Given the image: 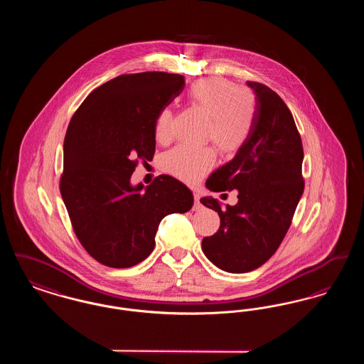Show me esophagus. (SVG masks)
<instances>
[{"instance_id":"esophagus-1","label":"esophagus","mask_w":364,"mask_h":364,"mask_svg":"<svg viewBox=\"0 0 364 364\" xmlns=\"http://www.w3.org/2000/svg\"><path fill=\"white\" fill-rule=\"evenodd\" d=\"M193 198H195V203H193V210L195 211H198V210H202V203H200V200H199V193H193Z\"/></svg>"}]
</instances>
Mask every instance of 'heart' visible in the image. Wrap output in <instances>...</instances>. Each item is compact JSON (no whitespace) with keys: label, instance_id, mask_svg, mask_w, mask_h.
Segmentation results:
<instances>
[{"label":"heart","instance_id":"heart-1","mask_svg":"<svg viewBox=\"0 0 364 364\" xmlns=\"http://www.w3.org/2000/svg\"><path fill=\"white\" fill-rule=\"evenodd\" d=\"M190 104L208 116L206 138L220 151L232 154L248 140L255 122V98L244 88L223 77L202 79L187 92ZM172 112L162 109L156 120V136L161 141L171 138ZM215 153L210 147L192 149L177 146L162 159L164 169L174 177L193 183L213 168Z\"/></svg>","mask_w":364,"mask_h":364}]
</instances>
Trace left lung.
Segmentation results:
<instances>
[{
	"instance_id": "1",
	"label": "left lung",
	"mask_w": 364,
	"mask_h": 364,
	"mask_svg": "<svg viewBox=\"0 0 364 364\" xmlns=\"http://www.w3.org/2000/svg\"><path fill=\"white\" fill-rule=\"evenodd\" d=\"M255 95V122L236 156L210 174L213 192L236 190L237 203L225 208L205 196L221 225L202 240L208 259L228 273L258 269L277 251L303 195V146L294 116L273 90L247 82Z\"/></svg>"
}]
</instances>
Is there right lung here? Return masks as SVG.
<instances>
[{"instance_id":"obj_1","label":"right lung","mask_w":364,"mask_h":364,"mask_svg":"<svg viewBox=\"0 0 364 364\" xmlns=\"http://www.w3.org/2000/svg\"><path fill=\"white\" fill-rule=\"evenodd\" d=\"M181 75H122L95 88L70 119L60 191L87 252L109 267H131L156 245L164 217L187 213L190 188L162 174L131 184L136 159L151 161L156 120L184 88Z\"/></svg>"}]
</instances>
